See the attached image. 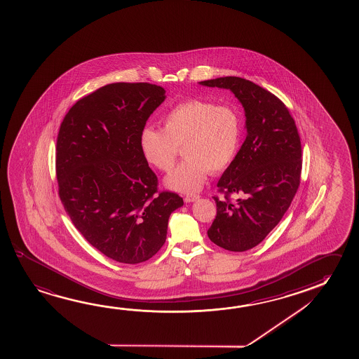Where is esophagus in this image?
Returning a JSON list of instances; mask_svg holds the SVG:
<instances>
[{"instance_id": "esophagus-1", "label": "esophagus", "mask_w": 359, "mask_h": 359, "mask_svg": "<svg viewBox=\"0 0 359 359\" xmlns=\"http://www.w3.org/2000/svg\"><path fill=\"white\" fill-rule=\"evenodd\" d=\"M200 195L198 194H190V195H185L184 196V201L185 203H191V201H195L196 199H199Z\"/></svg>"}]
</instances>
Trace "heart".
<instances>
[{
  "mask_svg": "<svg viewBox=\"0 0 359 359\" xmlns=\"http://www.w3.org/2000/svg\"><path fill=\"white\" fill-rule=\"evenodd\" d=\"M243 130V115L236 105L190 99L165 114L164 129L145 126L139 144L147 163L163 172L174 168L182 147L185 160L166 184L191 193L203 187L209 171L219 174L233 164Z\"/></svg>",
  "mask_w": 359,
  "mask_h": 359,
  "instance_id": "obj_1",
  "label": "heart"
}]
</instances>
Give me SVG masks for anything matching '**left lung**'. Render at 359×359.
Returning a JSON list of instances; mask_svg holds the SVG:
<instances>
[{
  "instance_id": "left-lung-1",
  "label": "left lung",
  "mask_w": 359,
  "mask_h": 359,
  "mask_svg": "<svg viewBox=\"0 0 359 359\" xmlns=\"http://www.w3.org/2000/svg\"><path fill=\"white\" fill-rule=\"evenodd\" d=\"M229 88L245 110L248 135L217 182V217L209 239L230 252H245L276 228L298 191L302 145L288 107L271 91L236 76L200 81ZM231 194L240 198L234 201Z\"/></svg>"
}]
</instances>
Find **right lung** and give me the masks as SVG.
I'll return each mask as SVG.
<instances>
[{"label": "right lung", "instance_id": "add662e5", "mask_svg": "<svg viewBox=\"0 0 359 359\" xmlns=\"http://www.w3.org/2000/svg\"><path fill=\"white\" fill-rule=\"evenodd\" d=\"M164 100V88L154 83H109L76 101L60 126V200L83 238L118 263L158 253L171 212L184 204L177 193L158 189L139 144Z\"/></svg>", "mask_w": 359, "mask_h": 359}]
</instances>
